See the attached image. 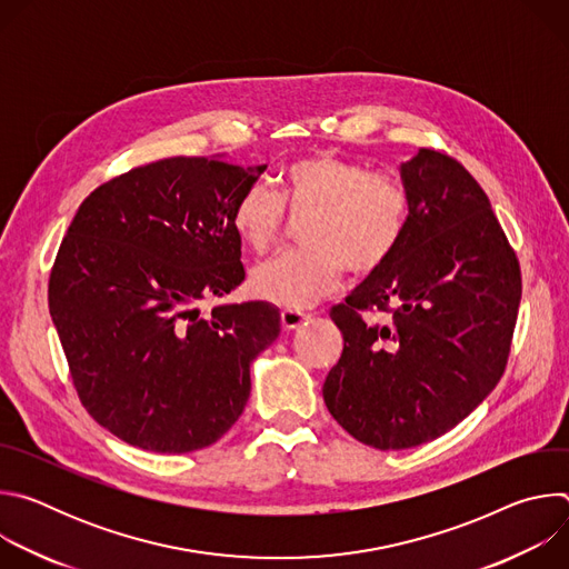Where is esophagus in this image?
I'll list each match as a JSON object with an SVG mask.
<instances>
[{
    "label": "esophagus",
    "instance_id": "obj_1",
    "mask_svg": "<svg viewBox=\"0 0 569 569\" xmlns=\"http://www.w3.org/2000/svg\"><path fill=\"white\" fill-rule=\"evenodd\" d=\"M308 319V315L306 312H301V310H295V308H283L281 310V323H283V329H299L301 323Z\"/></svg>",
    "mask_w": 569,
    "mask_h": 569
}]
</instances>
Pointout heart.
Instances as JSON below:
<instances>
[{"label": "heart", "instance_id": "b5f03b06", "mask_svg": "<svg viewBox=\"0 0 569 569\" xmlns=\"http://www.w3.org/2000/svg\"><path fill=\"white\" fill-rule=\"evenodd\" d=\"M279 193L254 182L231 209V227L254 254L281 236L289 211L301 222L306 248L283 252L252 272V290L272 303L303 308L331 292L347 270L369 277L385 268L410 224L412 193L391 171H369L362 161L319 150L279 171Z\"/></svg>", "mask_w": 569, "mask_h": 569}]
</instances>
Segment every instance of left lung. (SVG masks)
<instances>
[{
  "label": "left lung",
  "instance_id": "left-lung-1",
  "mask_svg": "<svg viewBox=\"0 0 569 569\" xmlns=\"http://www.w3.org/2000/svg\"><path fill=\"white\" fill-rule=\"evenodd\" d=\"M400 178L412 193L408 231L389 263L331 308L345 349L321 389L333 419L378 450L446 435L493 391L522 297L518 257L461 161L421 148Z\"/></svg>",
  "mask_w": 569,
  "mask_h": 569
}]
</instances>
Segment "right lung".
Segmentation results:
<instances>
[{
    "instance_id": "add662e5",
    "label": "right lung",
    "mask_w": 569,
    "mask_h": 569,
    "mask_svg": "<svg viewBox=\"0 0 569 569\" xmlns=\"http://www.w3.org/2000/svg\"><path fill=\"white\" fill-rule=\"evenodd\" d=\"M266 167L169 157L78 207L49 277V312L90 417L141 450L216 443L246 410L250 365L279 336L266 301L198 308L246 279L231 227Z\"/></svg>"
}]
</instances>
